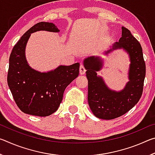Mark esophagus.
I'll return each instance as SVG.
<instances>
[{
	"mask_svg": "<svg viewBox=\"0 0 155 155\" xmlns=\"http://www.w3.org/2000/svg\"><path fill=\"white\" fill-rule=\"evenodd\" d=\"M86 72L85 68L84 66V65L83 64H81L80 65V74H84Z\"/></svg>",
	"mask_w": 155,
	"mask_h": 155,
	"instance_id": "34e87169",
	"label": "esophagus"
}]
</instances>
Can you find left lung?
<instances>
[{
  "label": "left lung",
  "mask_w": 155,
  "mask_h": 155,
  "mask_svg": "<svg viewBox=\"0 0 155 155\" xmlns=\"http://www.w3.org/2000/svg\"><path fill=\"white\" fill-rule=\"evenodd\" d=\"M122 33L119 41L114 44L112 50L122 48L130 55V81L124 90L119 92L110 90L103 78L96 72L102 68V61L98 57L85 59L84 65L87 70L88 80V103L95 116L101 119L112 120L122 116L140 101L143 92L146 76V64L140 43L128 28L122 27Z\"/></svg>",
  "instance_id": "left-lung-1"
}]
</instances>
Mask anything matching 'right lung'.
Returning <instances> with one entry per match:
<instances>
[{
	"label": "right lung",
	"instance_id": "add662e5",
	"mask_svg": "<svg viewBox=\"0 0 155 155\" xmlns=\"http://www.w3.org/2000/svg\"><path fill=\"white\" fill-rule=\"evenodd\" d=\"M59 32L53 23L41 22L29 28L15 44L9 57L7 83L17 106L27 114L45 117L55 112L65 89L79 74V63L60 65L53 71L41 73L29 67L25 50L31 33L38 31Z\"/></svg>",
	"mask_w": 155,
	"mask_h": 155
}]
</instances>
